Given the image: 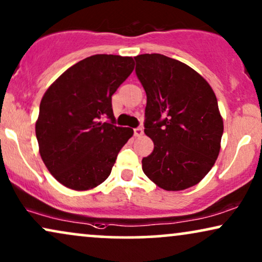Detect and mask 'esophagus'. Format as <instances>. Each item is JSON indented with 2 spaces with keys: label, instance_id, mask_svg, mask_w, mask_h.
<instances>
[{
  "label": "esophagus",
  "instance_id": "1",
  "mask_svg": "<svg viewBox=\"0 0 262 262\" xmlns=\"http://www.w3.org/2000/svg\"><path fill=\"white\" fill-rule=\"evenodd\" d=\"M142 134H144V130H142V128H135L134 129V135H135V137H141Z\"/></svg>",
  "mask_w": 262,
  "mask_h": 262
}]
</instances>
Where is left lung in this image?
Instances as JSON below:
<instances>
[{
  "label": "left lung",
  "instance_id": "left-lung-1",
  "mask_svg": "<svg viewBox=\"0 0 262 262\" xmlns=\"http://www.w3.org/2000/svg\"><path fill=\"white\" fill-rule=\"evenodd\" d=\"M134 59L146 92L144 132L154 141L142 170L165 191L186 190L209 173L219 156L224 121L215 93L184 62L156 53Z\"/></svg>",
  "mask_w": 262,
  "mask_h": 262
}]
</instances>
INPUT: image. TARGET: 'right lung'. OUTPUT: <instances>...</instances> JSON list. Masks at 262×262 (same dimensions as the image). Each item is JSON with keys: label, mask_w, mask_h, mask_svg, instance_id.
I'll list each match as a JSON object with an SVG mask.
<instances>
[{"label": "right lung", "mask_w": 262, "mask_h": 262, "mask_svg": "<svg viewBox=\"0 0 262 262\" xmlns=\"http://www.w3.org/2000/svg\"><path fill=\"white\" fill-rule=\"evenodd\" d=\"M134 70L132 57L92 55L69 68L43 95L36 121L39 155L65 187L104 183L133 129L115 125L111 98ZM108 118L111 122H104Z\"/></svg>", "instance_id": "obj_1"}]
</instances>
